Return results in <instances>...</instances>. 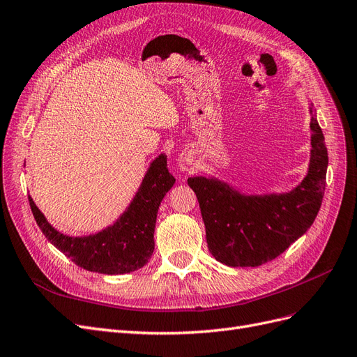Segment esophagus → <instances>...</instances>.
Listing matches in <instances>:
<instances>
[{
  "mask_svg": "<svg viewBox=\"0 0 357 357\" xmlns=\"http://www.w3.org/2000/svg\"><path fill=\"white\" fill-rule=\"evenodd\" d=\"M192 164H193V158L188 153L181 155L180 159H178V165H180V169L181 171H188L192 168Z\"/></svg>",
  "mask_w": 357,
  "mask_h": 357,
  "instance_id": "1",
  "label": "esophagus"
}]
</instances>
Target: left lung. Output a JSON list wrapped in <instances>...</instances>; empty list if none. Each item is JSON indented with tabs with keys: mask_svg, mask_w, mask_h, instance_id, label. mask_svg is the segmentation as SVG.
Wrapping results in <instances>:
<instances>
[{
	"mask_svg": "<svg viewBox=\"0 0 357 357\" xmlns=\"http://www.w3.org/2000/svg\"><path fill=\"white\" fill-rule=\"evenodd\" d=\"M311 159L307 177L282 195L245 197L226 183L190 177L210 253L228 266H259L282 255L314 222L326 186L328 149L311 117Z\"/></svg>",
	"mask_w": 357,
	"mask_h": 357,
	"instance_id": "1",
	"label": "left lung"
}]
</instances>
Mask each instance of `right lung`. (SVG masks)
<instances>
[{"label": "right lung", "mask_w": 357, "mask_h": 357, "mask_svg": "<svg viewBox=\"0 0 357 357\" xmlns=\"http://www.w3.org/2000/svg\"><path fill=\"white\" fill-rule=\"evenodd\" d=\"M176 178L169 174L167 156L156 158L135 198L113 226L89 236H68L52 228L31 197V211L46 238L71 261L91 273L126 274L144 266L155 250L153 232L160 201Z\"/></svg>", "instance_id": "obj_1"}]
</instances>
